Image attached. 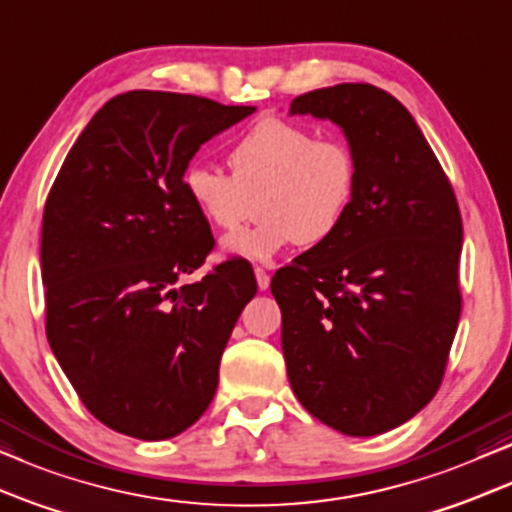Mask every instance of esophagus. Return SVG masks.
I'll use <instances>...</instances> for the list:
<instances>
[{
  "label": "esophagus",
  "mask_w": 512,
  "mask_h": 512,
  "mask_svg": "<svg viewBox=\"0 0 512 512\" xmlns=\"http://www.w3.org/2000/svg\"><path fill=\"white\" fill-rule=\"evenodd\" d=\"M255 278H257V288H260V290H269V283H271V278H269L267 271L257 267V269H255Z\"/></svg>",
  "instance_id": "obj_1"
}]
</instances>
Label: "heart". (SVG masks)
Returning a JSON list of instances; mask_svg holds the SVG:
<instances>
[{
    "label": "heart",
    "instance_id": "heart-1",
    "mask_svg": "<svg viewBox=\"0 0 512 512\" xmlns=\"http://www.w3.org/2000/svg\"><path fill=\"white\" fill-rule=\"evenodd\" d=\"M231 177L189 163L182 194L215 231L248 220L252 201L260 222L222 241L224 257L271 262L292 243L323 245L342 229L358 194V161L344 140L318 138L295 121H257L229 152Z\"/></svg>",
    "mask_w": 512,
    "mask_h": 512
}]
</instances>
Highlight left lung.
<instances>
[{
    "label": "left lung",
    "mask_w": 512,
    "mask_h": 512,
    "mask_svg": "<svg viewBox=\"0 0 512 512\" xmlns=\"http://www.w3.org/2000/svg\"><path fill=\"white\" fill-rule=\"evenodd\" d=\"M290 114L342 128L358 194L342 229L271 281L288 379L325 426L370 438L424 410L445 374L461 316L459 206L417 121L381 88H318Z\"/></svg>",
    "instance_id": "obj_1"
}]
</instances>
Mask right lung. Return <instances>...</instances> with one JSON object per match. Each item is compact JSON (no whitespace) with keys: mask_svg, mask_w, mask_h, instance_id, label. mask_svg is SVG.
<instances>
[{"mask_svg":"<svg viewBox=\"0 0 512 512\" xmlns=\"http://www.w3.org/2000/svg\"><path fill=\"white\" fill-rule=\"evenodd\" d=\"M255 112L166 91L112 98L81 131L44 208L46 337L86 410L112 431L166 440L213 403L220 358L257 283L222 262L182 194L203 142Z\"/></svg>","mask_w":512,"mask_h":512,"instance_id":"right-lung-1","label":"right lung"}]
</instances>
